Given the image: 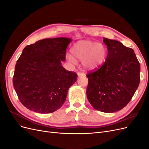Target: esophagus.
Instances as JSON below:
<instances>
[{
  "label": "esophagus",
  "instance_id": "esophagus-1",
  "mask_svg": "<svg viewBox=\"0 0 149 149\" xmlns=\"http://www.w3.org/2000/svg\"><path fill=\"white\" fill-rule=\"evenodd\" d=\"M78 77H80V76H84V73H82V72H78Z\"/></svg>",
  "mask_w": 149,
  "mask_h": 149
}]
</instances>
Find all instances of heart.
Segmentation results:
<instances>
[{
	"instance_id": "b5f03b06",
	"label": "heart",
	"mask_w": 149,
	"mask_h": 149,
	"mask_svg": "<svg viewBox=\"0 0 149 149\" xmlns=\"http://www.w3.org/2000/svg\"><path fill=\"white\" fill-rule=\"evenodd\" d=\"M71 55H66L69 62L74 63L75 58L82 60L83 66L88 70L99 69L104 63L107 49L103 44L89 40H81L76 43L71 48Z\"/></svg>"
}]
</instances>
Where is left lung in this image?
<instances>
[{
	"label": "left lung",
	"mask_w": 149,
	"mask_h": 149,
	"mask_svg": "<svg viewBox=\"0 0 149 149\" xmlns=\"http://www.w3.org/2000/svg\"><path fill=\"white\" fill-rule=\"evenodd\" d=\"M108 53L104 65L86 74L89 102L94 109L114 112L131 100L140 83L141 66L134 49L114 40L104 38Z\"/></svg>",
	"instance_id": "1"
}]
</instances>
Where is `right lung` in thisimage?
<instances>
[{"mask_svg": "<svg viewBox=\"0 0 149 149\" xmlns=\"http://www.w3.org/2000/svg\"><path fill=\"white\" fill-rule=\"evenodd\" d=\"M71 42L64 37L45 38L23 49L15 65L13 85L27 109L48 114L64 104L68 90L78 78L74 72L61 66Z\"/></svg>", "mask_w": 149, "mask_h": 149, "instance_id": "add662e5", "label": "right lung"}]
</instances>
